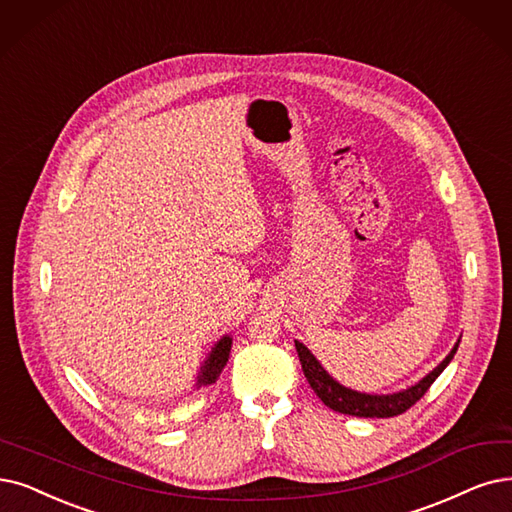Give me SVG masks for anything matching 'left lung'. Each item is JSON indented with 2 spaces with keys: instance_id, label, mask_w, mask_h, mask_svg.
Returning <instances> with one entry per match:
<instances>
[{
  "instance_id": "1",
  "label": "left lung",
  "mask_w": 512,
  "mask_h": 512,
  "mask_svg": "<svg viewBox=\"0 0 512 512\" xmlns=\"http://www.w3.org/2000/svg\"><path fill=\"white\" fill-rule=\"evenodd\" d=\"M458 344H460V340L454 344V349L449 351V355L435 367L431 374H426L414 386H407L405 391H399L393 395L357 393V391H353V388L342 386L340 382H336L330 374H327L323 370V365L315 359V355L298 340H296V351H298L306 380H309L315 395L327 407H330V410L357 416V418H393V416L403 414L405 410H410L416 401H420V397L428 391V388H431V384L439 378V374L449 365V361L454 359V355L458 351Z\"/></svg>"
}]
</instances>
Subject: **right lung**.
Segmentation results:
<instances>
[{"label":"right lung","mask_w":512,"mask_h":512,"mask_svg":"<svg viewBox=\"0 0 512 512\" xmlns=\"http://www.w3.org/2000/svg\"><path fill=\"white\" fill-rule=\"evenodd\" d=\"M231 344H233V338L231 336H222L216 344L214 349L210 351V355L206 357V361H203L201 370L197 374V388L199 386H208V384H214L220 376V372L224 370V365H227L229 361V353H231Z\"/></svg>","instance_id":"add662e5"}]
</instances>
